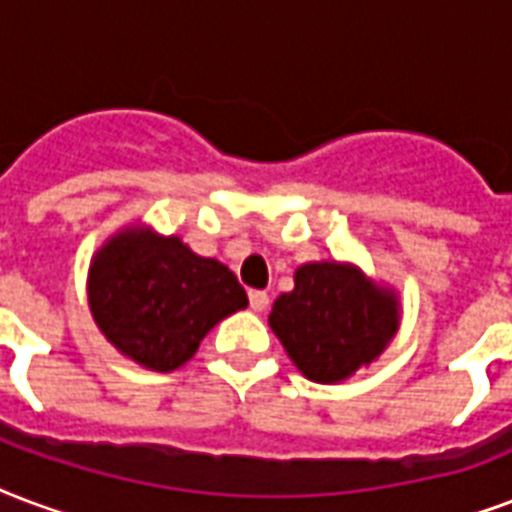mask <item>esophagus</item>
<instances>
[{
    "label": "esophagus",
    "instance_id": "esophagus-1",
    "mask_svg": "<svg viewBox=\"0 0 512 512\" xmlns=\"http://www.w3.org/2000/svg\"><path fill=\"white\" fill-rule=\"evenodd\" d=\"M249 306H252V311H265V308H268V292L263 290L249 292Z\"/></svg>",
    "mask_w": 512,
    "mask_h": 512
}]
</instances>
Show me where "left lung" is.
<instances>
[{
  "instance_id": "left-lung-1",
  "label": "left lung",
  "mask_w": 512,
  "mask_h": 512,
  "mask_svg": "<svg viewBox=\"0 0 512 512\" xmlns=\"http://www.w3.org/2000/svg\"><path fill=\"white\" fill-rule=\"evenodd\" d=\"M400 319L395 287L360 265L319 260L295 271V287L273 300L268 325L308 381L341 384L389 349Z\"/></svg>"
}]
</instances>
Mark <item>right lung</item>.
Instances as JSON below:
<instances>
[{
    "instance_id": "1",
    "label": "right lung",
    "mask_w": 512,
    "mask_h": 512,
    "mask_svg": "<svg viewBox=\"0 0 512 512\" xmlns=\"http://www.w3.org/2000/svg\"><path fill=\"white\" fill-rule=\"evenodd\" d=\"M228 265L195 255L179 236L128 222L91 257L88 308L123 357L155 373L193 360L206 333L247 308Z\"/></svg>"
}]
</instances>
